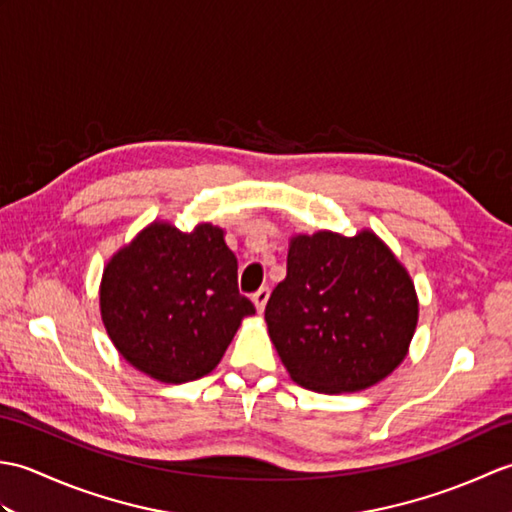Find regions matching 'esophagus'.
<instances>
[{"label":"esophagus","instance_id":"esophagus-1","mask_svg":"<svg viewBox=\"0 0 512 512\" xmlns=\"http://www.w3.org/2000/svg\"><path fill=\"white\" fill-rule=\"evenodd\" d=\"M268 297H270V290H268V288H259V290L255 292V295H253V303H255V308H257L259 314L264 312L266 303H268Z\"/></svg>","mask_w":512,"mask_h":512}]
</instances>
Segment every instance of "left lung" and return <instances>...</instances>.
<instances>
[{
  "instance_id": "left-lung-1",
  "label": "left lung",
  "mask_w": 512,
  "mask_h": 512,
  "mask_svg": "<svg viewBox=\"0 0 512 512\" xmlns=\"http://www.w3.org/2000/svg\"><path fill=\"white\" fill-rule=\"evenodd\" d=\"M266 323L297 385L321 394L361 391L407 356L418 297L405 266L372 231L295 235Z\"/></svg>"
}]
</instances>
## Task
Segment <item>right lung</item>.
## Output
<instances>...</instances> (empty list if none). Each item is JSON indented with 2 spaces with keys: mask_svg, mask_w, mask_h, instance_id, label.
<instances>
[{
  "mask_svg": "<svg viewBox=\"0 0 512 512\" xmlns=\"http://www.w3.org/2000/svg\"><path fill=\"white\" fill-rule=\"evenodd\" d=\"M255 306L237 290V257L224 231L169 222L140 231L107 262L101 317L125 361L160 383L211 374Z\"/></svg>",
  "mask_w": 512,
  "mask_h": 512,
  "instance_id": "right-lung-1",
  "label": "right lung"
}]
</instances>
